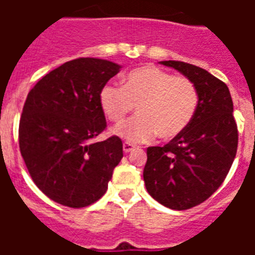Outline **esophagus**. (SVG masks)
<instances>
[{
    "label": "esophagus",
    "instance_id": "1",
    "mask_svg": "<svg viewBox=\"0 0 255 255\" xmlns=\"http://www.w3.org/2000/svg\"><path fill=\"white\" fill-rule=\"evenodd\" d=\"M135 149V145L131 143H124L123 144V151L124 153H129V152H132Z\"/></svg>",
    "mask_w": 255,
    "mask_h": 255
}]
</instances>
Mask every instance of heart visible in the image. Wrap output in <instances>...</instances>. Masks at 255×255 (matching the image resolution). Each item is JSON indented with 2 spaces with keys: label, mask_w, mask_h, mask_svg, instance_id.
Here are the masks:
<instances>
[{
  "label": "heart",
  "mask_w": 255,
  "mask_h": 255,
  "mask_svg": "<svg viewBox=\"0 0 255 255\" xmlns=\"http://www.w3.org/2000/svg\"><path fill=\"white\" fill-rule=\"evenodd\" d=\"M198 90L193 82L153 65L132 70L124 78V86L106 83L99 91V103L108 120L120 123L137 110L133 116L114 129L127 143H147L159 135L172 140L185 131L198 107Z\"/></svg>",
  "instance_id": "heart-1"
}]
</instances>
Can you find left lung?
Here are the masks:
<instances>
[{"label":"left lung","mask_w":255,"mask_h":255,"mask_svg":"<svg viewBox=\"0 0 255 255\" xmlns=\"http://www.w3.org/2000/svg\"><path fill=\"white\" fill-rule=\"evenodd\" d=\"M177 70L198 90V107L181 135L164 147L147 149L143 177L148 193L174 210L201 204L221 186L237 153L238 131L228 86L206 70L180 61Z\"/></svg>","instance_id":"1"}]
</instances>
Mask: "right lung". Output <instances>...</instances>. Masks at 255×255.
Wrapping results in <instances>:
<instances>
[{"instance_id":"1","label":"right lung","mask_w":255,"mask_h":255,"mask_svg":"<svg viewBox=\"0 0 255 255\" xmlns=\"http://www.w3.org/2000/svg\"><path fill=\"white\" fill-rule=\"evenodd\" d=\"M122 66L78 58L46 74L26 98L19 149L35 185L53 201L85 208L107 190L123 157L118 136L95 143L106 129L99 91Z\"/></svg>"}]
</instances>
